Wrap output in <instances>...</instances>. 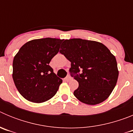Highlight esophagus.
Returning a JSON list of instances; mask_svg holds the SVG:
<instances>
[{
	"instance_id": "34e87169",
	"label": "esophagus",
	"mask_w": 133,
	"mask_h": 133,
	"mask_svg": "<svg viewBox=\"0 0 133 133\" xmlns=\"http://www.w3.org/2000/svg\"><path fill=\"white\" fill-rule=\"evenodd\" d=\"M70 80H71V78H70V77H69V76H68V77H66L65 78V81H70Z\"/></svg>"
}]
</instances>
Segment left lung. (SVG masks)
<instances>
[{
    "label": "left lung",
    "instance_id": "1",
    "mask_svg": "<svg viewBox=\"0 0 133 133\" xmlns=\"http://www.w3.org/2000/svg\"><path fill=\"white\" fill-rule=\"evenodd\" d=\"M60 52L71 63L70 75L78 83L74 95L80 101L95 105L110 96L118 70L115 56L106 46L97 41L72 38L63 42Z\"/></svg>",
    "mask_w": 133,
    "mask_h": 133
}]
</instances>
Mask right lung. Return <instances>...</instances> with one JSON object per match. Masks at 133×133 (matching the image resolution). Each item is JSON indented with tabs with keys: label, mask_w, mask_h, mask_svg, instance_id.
<instances>
[{
	"label": "right lung",
	"mask_w": 133,
	"mask_h": 133,
	"mask_svg": "<svg viewBox=\"0 0 133 133\" xmlns=\"http://www.w3.org/2000/svg\"><path fill=\"white\" fill-rule=\"evenodd\" d=\"M63 40L44 38L27 42L14 57L12 78L25 99L41 103L53 97L63 81L49 65Z\"/></svg>",
	"instance_id": "right-lung-1"
}]
</instances>
